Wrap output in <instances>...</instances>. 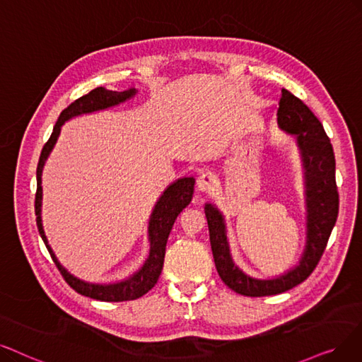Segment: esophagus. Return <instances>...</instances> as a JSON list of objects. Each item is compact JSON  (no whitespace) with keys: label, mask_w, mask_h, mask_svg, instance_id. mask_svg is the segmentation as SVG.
<instances>
[{"label":"esophagus","mask_w":362,"mask_h":362,"mask_svg":"<svg viewBox=\"0 0 362 362\" xmlns=\"http://www.w3.org/2000/svg\"><path fill=\"white\" fill-rule=\"evenodd\" d=\"M216 184H218V177H216V173L206 170L204 173H200V177L197 178V190L211 192L215 189Z\"/></svg>","instance_id":"34e87169"}]
</instances>
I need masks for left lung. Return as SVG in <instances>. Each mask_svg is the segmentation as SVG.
Listing matches in <instances>:
<instances>
[{
	"instance_id": "1",
	"label": "left lung",
	"mask_w": 362,
	"mask_h": 362,
	"mask_svg": "<svg viewBox=\"0 0 362 362\" xmlns=\"http://www.w3.org/2000/svg\"><path fill=\"white\" fill-rule=\"evenodd\" d=\"M278 126L296 136L300 151L306 200V245L298 263L274 278L250 276L235 264L227 239L224 214L211 202L205 204L214 262L223 282L231 290L250 297L273 296L291 290L308 279L327 247L337 221L339 193L336 185V158L324 126L308 105L291 92L282 89Z\"/></svg>"
}]
</instances>
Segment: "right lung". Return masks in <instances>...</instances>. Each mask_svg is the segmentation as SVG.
Wrapping results in <instances>:
<instances>
[{"mask_svg":"<svg viewBox=\"0 0 362 362\" xmlns=\"http://www.w3.org/2000/svg\"><path fill=\"white\" fill-rule=\"evenodd\" d=\"M138 90L135 88H131L123 92L110 90L105 88H96L88 95H84L74 100L71 105H68L57 119L53 132L46 142V146L42 147L40 162L37 166V194H35V215H37V227L40 231V236L45 242L47 251L50 252V257L56 267L59 269L62 276L68 282V285L76 290L78 294L90 297L100 301H126V300H135L147 294L151 288L156 285L158 276H160L163 262H165V251H166V242L169 238V233L172 230L173 223H175L178 214L190 204L194 193V178L193 177H184L178 178L169 184L162 196L158 197L156 205L151 211L150 220H148V242H150V252L144 264L131 276L122 279L119 282H110V284H96L80 279L74 276L71 272H68L59 259H57L56 254L53 252L52 247L49 245L47 236L42 228V220H41V204H42V185H41V175L42 168L46 165V160L49 158L54 144L61 135V127L65 122L78 117L83 114H92L96 111L108 110L112 107H117L126 100L132 99Z\"/></svg>","mask_w":362,"mask_h":362,"instance_id":"add662e5","label":"right lung"}]
</instances>
